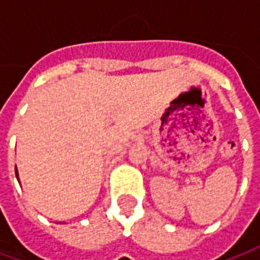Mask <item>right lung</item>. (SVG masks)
Returning a JSON list of instances; mask_svg holds the SVG:
<instances>
[{"label": "right lung", "mask_w": 260, "mask_h": 260, "mask_svg": "<svg viewBox=\"0 0 260 260\" xmlns=\"http://www.w3.org/2000/svg\"><path fill=\"white\" fill-rule=\"evenodd\" d=\"M15 174H16V178H19V177H18V170H15Z\"/></svg>", "instance_id": "add662e5"}]
</instances>
